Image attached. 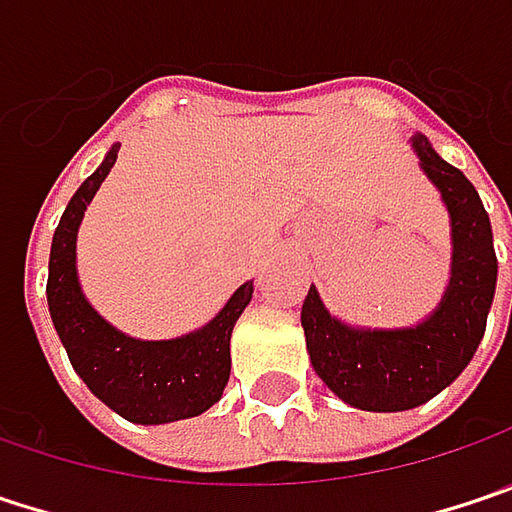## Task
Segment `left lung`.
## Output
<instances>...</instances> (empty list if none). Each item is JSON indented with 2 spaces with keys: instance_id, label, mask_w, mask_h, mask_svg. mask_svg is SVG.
I'll list each match as a JSON object with an SVG mask.
<instances>
[{
  "instance_id": "obj_1",
  "label": "left lung",
  "mask_w": 512,
  "mask_h": 512,
  "mask_svg": "<svg viewBox=\"0 0 512 512\" xmlns=\"http://www.w3.org/2000/svg\"><path fill=\"white\" fill-rule=\"evenodd\" d=\"M411 145L452 218V276L440 306L417 326L361 329L329 314L311 285L300 314L314 373L347 405L379 414L417 408L466 370L484 338L498 276L490 215L475 186L425 136L417 133Z\"/></svg>"
}]
</instances>
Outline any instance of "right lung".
<instances>
[{
  "mask_svg": "<svg viewBox=\"0 0 512 512\" xmlns=\"http://www.w3.org/2000/svg\"><path fill=\"white\" fill-rule=\"evenodd\" d=\"M116 157L119 145L107 151L104 163L81 183L60 215L46 282L52 323L75 373L119 417L139 425L189 420L209 411L227 387L230 335L253 297V282L238 285L227 306L206 326L171 341H139L110 326L81 291L75 241L84 212Z\"/></svg>",
  "mask_w": 512,
  "mask_h": 512,
  "instance_id": "1",
  "label": "right lung"
}]
</instances>
